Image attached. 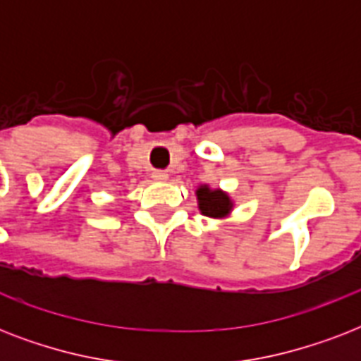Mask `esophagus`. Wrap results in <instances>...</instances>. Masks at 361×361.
Wrapping results in <instances>:
<instances>
[{"label": "esophagus", "mask_w": 361, "mask_h": 361, "mask_svg": "<svg viewBox=\"0 0 361 361\" xmlns=\"http://www.w3.org/2000/svg\"><path fill=\"white\" fill-rule=\"evenodd\" d=\"M152 178L155 181H166L169 180V174H166V172H163V170H155V172L152 174Z\"/></svg>", "instance_id": "34e87169"}]
</instances>
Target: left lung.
I'll use <instances>...</instances> for the list:
<instances>
[{
  "label": "left lung",
  "mask_w": 361,
  "mask_h": 361,
  "mask_svg": "<svg viewBox=\"0 0 361 361\" xmlns=\"http://www.w3.org/2000/svg\"><path fill=\"white\" fill-rule=\"evenodd\" d=\"M195 195H197L198 212L202 215L217 221H225L231 217L232 209H234V200L226 191L219 187H209L208 183H202L197 187Z\"/></svg>",
  "instance_id": "8db88e82"
}]
</instances>
